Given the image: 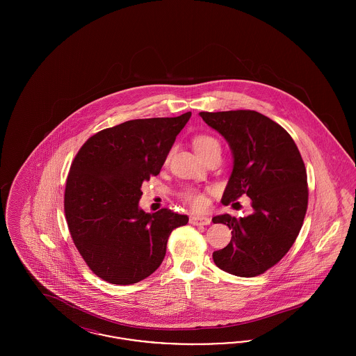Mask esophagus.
Masks as SVG:
<instances>
[{
	"label": "esophagus",
	"instance_id": "esophagus-1",
	"mask_svg": "<svg viewBox=\"0 0 356 356\" xmlns=\"http://www.w3.org/2000/svg\"><path fill=\"white\" fill-rule=\"evenodd\" d=\"M189 222L193 225H209L211 219L205 218V216H191Z\"/></svg>",
	"mask_w": 356,
	"mask_h": 356
}]
</instances>
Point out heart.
I'll return each mask as SVG.
<instances>
[{
  "instance_id": "heart-1",
  "label": "heart",
  "mask_w": 356,
  "mask_h": 356,
  "mask_svg": "<svg viewBox=\"0 0 356 356\" xmlns=\"http://www.w3.org/2000/svg\"><path fill=\"white\" fill-rule=\"evenodd\" d=\"M193 147H195L196 152L199 153V156L202 157L203 154L215 149V148H220V144L213 136L199 135L193 138ZM180 195L196 211H202L207 207V197L204 196V193L195 188H186L181 191Z\"/></svg>"
}]
</instances>
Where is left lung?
<instances>
[{"label": "left lung", "mask_w": 356, "mask_h": 356, "mask_svg": "<svg viewBox=\"0 0 356 356\" xmlns=\"http://www.w3.org/2000/svg\"><path fill=\"white\" fill-rule=\"evenodd\" d=\"M199 115L224 136L234 154L221 203L247 195L254 208L247 218L225 213L212 219L232 229L229 244L213 252V261L222 271L254 277L277 264L300 232L308 205L305 161L287 131L256 111Z\"/></svg>", "instance_id": "left-lung-1"}]
</instances>
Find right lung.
I'll return each mask as SVG.
<instances>
[{
  "label": "right lung",
  "mask_w": 356,
  "mask_h": 356,
  "mask_svg": "<svg viewBox=\"0 0 356 356\" xmlns=\"http://www.w3.org/2000/svg\"><path fill=\"white\" fill-rule=\"evenodd\" d=\"M191 112L125 121L89 137L67 179L64 211L72 240L90 271L127 286L156 271L170 232L188 222L168 208H138L145 180L157 176Z\"/></svg>",
  "instance_id": "1"
}]
</instances>
